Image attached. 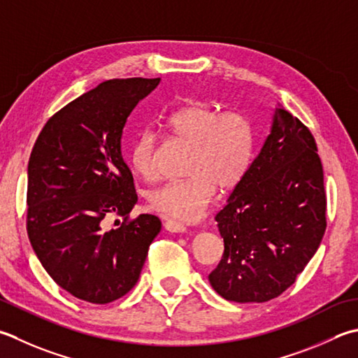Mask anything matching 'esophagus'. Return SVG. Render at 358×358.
<instances>
[{
	"label": "esophagus",
	"instance_id": "34e87169",
	"mask_svg": "<svg viewBox=\"0 0 358 358\" xmlns=\"http://www.w3.org/2000/svg\"><path fill=\"white\" fill-rule=\"evenodd\" d=\"M164 228L167 231H171V233H185V231H186L185 223H181L178 220H173V219H166Z\"/></svg>",
	"mask_w": 358,
	"mask_h": 358
}]
</instances>
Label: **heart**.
Returning <instances> with one entry per match:
<instances>
[{
    "mask_svg": "<svg viewBox=\"0 0 358 358\" xmlns=\"http://www.w3.org/2000/svg\"><path fill=\"white\" fill-rule=\"evenodd\" d=\"M163 129L191 144L186 178L172 180L147 195L159 214L195 222L205 215L215 195L234 189L245 178L255 158L256 130L251 119L237 110L220 111L208 102H191L163 119ZM157 135L144 130L130 147V166L138 177H157Z\"/></svg>",
    "mask_w": 358,
    "mask_h": 358,
    "instance_id": "b5f03b06",
    "label": "heart"
}]
</instances>
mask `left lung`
I'll return each mask as SVG.
<instances>
[{"label":"left lung","instance_id":"obj_1","mask_svg":"<svg viewBox=\"0 0 358 358\" xmlns=\"http://www.w3.org/2000/svg\"><path fill=\"white\" fill-rule=\"evenodd\" d=\"M225 242L209 282L234 303H265L296 281L326 231L323 164L310 130L282 107L270 135L215 215Z\"/></svg>","mask_w":358,"mask_h":358}]
</instances>
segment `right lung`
<instances>
[{
    "mask_svg": "<svg viewBox=\"0 0 358 358\" xmlns=\"http://www.w3.org/2000/svg\"><path fill=\"white\" fill-rule=\"evenodd\" d=\"M158 79H113L48 119L27 164L26 228L55 284L73 296L108 304L135 287L161 229L157 215L130 219L138 195L121 136L138 102ZM123 217L108 230L104 220Z\"/></svg>",
    "mask_w": 358,
    "mask_h": 358,
    "instance_id": "obj_1",
    "label": "right lung"
}]
</instances>
